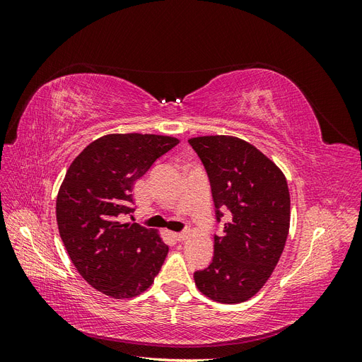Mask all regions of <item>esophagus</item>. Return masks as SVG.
<instances>
[{"label": "esophagus", "mask_w": 362, "mask_h": 362, "mask_svg": "<svg viewBox=\"0 0 362 362\" xmlns=\"http://www.w3.org/2000/svg\"><path fill=\"white\" fill-rule=\"evenodd\" d=\"M173 238L177 240V242H184L185 238H187V231H182V233H175Z\"/></svg>", "instance_id": "34e87169"}]
</instances>
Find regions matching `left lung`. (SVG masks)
Masks as SVG:
<instances>
[{"label": "left lung", "mask_w": 362, "mask_h": 362, "mask_svg": "<svg viewBox=\"0 0 362 362\" xmlns=\"http://www.w3.org/2000/svg\"><path fill=\"white\" fill-rule=\"evenodd\" d=\"M189 144L204 164L216 221L223 225L214 234L210 266L194 272V282L216 302H245L264 286L286 246L290 228L286 177L242 139L204 136Z\"/></svg>", "instance_id": "left-lung-1"}]
</instances>
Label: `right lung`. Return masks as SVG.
<instances>
[{
	"label": "right lung",
	"mask_w": 362,
	"mask_h": 362,
	"mask_svg": "<svg viewBox=\"0 0 362 362\" xmlns=\"http://www.w3.org/2000/svg\"><path fill=\"white\" fill-rule=\"evenodd\" d=\"M178 144L156 134L103 136L72 161L62 182L56 214L63 245L80 275L110 298L144 293L168 255L156 231L117 218L134 211V182Z\"/></svg>",
	"instance_id": "1"
}]
</instances>
